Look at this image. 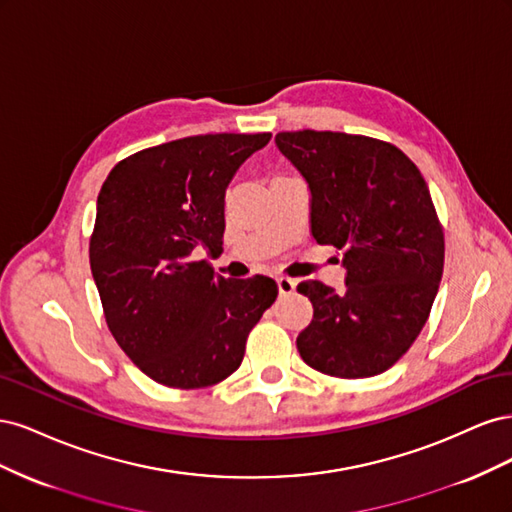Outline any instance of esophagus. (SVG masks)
Returning a JSON list of instances; mask_svg holds the SVG:
<instances>
[{"label":"esophagus","instance_id":"34e87169","mask_svg":"<svg viewBox=\"0 0 512 512\" xmlns=\"http://www.w3.org/2000/svg\"><path fill=\"white\" fill-rule=\"evenodd\" d=\"M277 288H280L282 294H290V292H294V288H297V280L282 275V277H277Z\"/></svg>","mask_w":512,"mask_h":512}]
</instances>
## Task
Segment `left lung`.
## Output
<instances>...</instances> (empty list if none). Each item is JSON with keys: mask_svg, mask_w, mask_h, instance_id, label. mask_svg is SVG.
I'll return each instance as SVG.
<instances>
[{"mask_svg": "<svg viewBox=\"0 0 512 512\" xmlns=\"http://www.w3.org/2000/svg\"><path fill=\"white\" fill-rule=\"evenodd\" d=\"M312 192V235L344 254L346 288L305 280L314 318L297 337L320 374L369 378L425 327L444 269V230L421 170L393 143L346 132H280Z\"/></svg>", "mask_w": 512, "mask_h": 512, "instance_id": "8db88e82", "label": "left lung"}]
</instances>
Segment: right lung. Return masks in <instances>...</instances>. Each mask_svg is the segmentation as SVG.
<instances>
[{
	"mask_svg": "<svg viewBox=\"0 0 512 512\" xmlns=\"http://www.w3.org/2000/svg\"><path fill=\"white\" fill-rule=\"evenodd\" d=\"M271 132L200 134L132 153L98 194L89 265L108 331L130 361L170 389H203L237 371L247 335L277 297L271 277L226 280L218 252L224 194Z\"/></svg>",
	"mask_w": 512,
	"mask_h": 512,
	"instance_id": "right-lung-1",
	"label": "right lung"
}]
</instances>
